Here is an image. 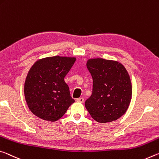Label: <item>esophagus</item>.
Segmentation results:
<instances>
[{
    "instance_id": "1",
    "label": "esophagus",
    "mask_w": 159,
    "mask_h": 159,
    "mask_svg": "<svg viewBox=\"0 0 159 159\" xmlns=\"http://www.w3.org/2000/svg\"><path fill=\"white\" fill-rule=\"evenodd\" d=\"M76 101L78 102H80V103H83L84 102V98H77L76 99Z\"/></svg>"
}]
</instances>
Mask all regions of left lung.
Returning <instances> with one entry per match:
<instances>
[{
	"mask_svg": "<svg viewBox=\"0 0 159 159\" xmlns=\"http://www.w3.org/2000/svg\"><path fill=\"white\" fill-rule=\"evenodd\" d=\"M86 66L93 78V93L85 107L98 122L116 121L127 111L132 99L127 70L119 61L102 58L89 59Z\"/></svg>",
	"mask_w": 159,
	"mask_h": 159,
	"instance_id": "obj_1",
	"label": "left lung"
}]
</instances>
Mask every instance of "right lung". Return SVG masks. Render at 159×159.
<instances>
[{
  "instance_id": "right-lung-1",
  "label": "right lung",
  "mask_w": 159,
  "mask_h": 159,
  "mask_svg": "<svg viewBox=\"0 0 159 159\" xmlns=\"http://www.w3.org/2000/svg\"><path fill=\"white\" fill-rule=\"evenodd\" d=\"M75 59L70 57H48L38 59L30 68L24 94L27 106L35 116L56 122L75 102L64 77Z\"/></svg>"
}]
</instances>
